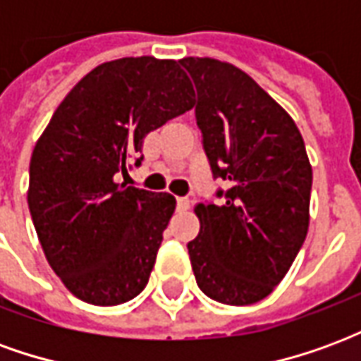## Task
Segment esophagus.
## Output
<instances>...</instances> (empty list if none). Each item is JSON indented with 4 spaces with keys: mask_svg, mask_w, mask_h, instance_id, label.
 Masks as SVG:
<instances>
[{
    "mask_svg": "<svg viewBox=\"0 0 361 361\" xmlns=\"http://www.w3.org/2000/svg\"><path fill=\"white\" fill-rule=\"evenodd\" d=\"M189 207H191V201L188 197H178V211H189Z\"/></svg>",
    "mask_w": 361,
    "mask_h": 361,
    "instance_id": "obj_1",
    "label": "esophagus"
}]
</instances>
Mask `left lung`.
Masks as SVG:
<instances>
[{
	"label": "left lung",
	"instance_id": "obj_1",
	"mask_svg": "<svg viewBox=\"0 0 361 361\" xmlns=\"http://www.w3.org/2000/svg\"><path fill=\"white\" fill-rule=\"evenodd\" d=\"M180 63L197 87V126L220 204L197 203L201 230L188 243L197 284L228 305L263 300L286 276L310 228L311 172L302 133L240 67L214 58Z\"/></svg>",
	"mask_w": 361,
	"mask_h": 361
}]
</instances>
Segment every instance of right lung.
Wrapping results in <instances>:
<instances>
[{"instance_id":"1","label":"right lung","mask_w":361,"mask_h":361,"mask_svg":"<svg viewBox=\"0 0 361 361\" xmlns=\"http://www.w3.org/2000/svg\"><path fill=\"white\" fill-rule=\"evenodd\" d=\"M193 106L180 61L114 59L69 90L36 141L30 216L51 271L82 302L118 305L147 286L176 199L126 188L116 173L141 164L147 133Z\"/></svg>"}]
</instances>
